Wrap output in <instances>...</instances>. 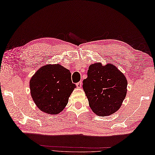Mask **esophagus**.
I'll use <instances>...</instances> for the list:
<instances>
[{"mask_svg":"<svg viewBox=\"0 0 155 155\" xmlns=\"http://www.w3.org/2000/svg\"><path fill=\"white\" fill-rule=\"evenodd\" d=\"M81 85H82V83H81V81L78 82V83H77V84H76V86H77V87H78V88H80V87H81Z\"/></svg>","mask_w":155,"mask_h":155,"instance_id":"1","label":"esophagus"}]
</instances>
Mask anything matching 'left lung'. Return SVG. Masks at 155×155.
I'll use <instances>...</instances> for the list:
<instances>
[{
	"label": "left lung",
	"instance_id": "obj_1",
	"mask_svg": "<svg viewBox=\"0 0 155 155\" xmlns=\"http://www.w3.org/2000/svg\"><path fill=\"white\" fill-rule=\"evenodd\" d=\"M127 82L124 75L113 64H91L83 89L89 107L97 115L108 116L120 108L127 93Z\"/></svg>",
	"mask_w": 155,
	"mask_h": 155
}]
</instances>
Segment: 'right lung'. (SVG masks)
Here are the masks:
<instances>
[{
    "label": "right lung",
    "mask_w": 155,
    "mask_h": 155,
    "mask_svg": "<svg viewBox=\"0 0 155 155\" xmlns=\"http://www.w3.org/2000/svg\"><path fill=\"white\" fill-rule=\"evenodd\" d=\"M31 95L37 107L49 114H57L66 106L75 85L70 71L60 64L41 68L29 82Z\"/></svg>",
    "instance_id": "1"
}]
</instances>
